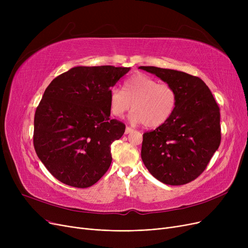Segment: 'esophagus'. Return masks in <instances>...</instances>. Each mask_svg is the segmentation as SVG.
Listing matches in <instances>:
<instances>
[{
  "label": "esophagus",
  "instance_id": "esophagus-1",
  "mask_svg": "<svg viewBox=\"0 0 248 248\" xmlns=\"http://www.w3.org/2000/svg\"><path fill=\"white\" fill-rule=\"evenodd\" d=\"M133 131H134V129H133L132 127L126 126V127H125V131H124V134H125V135H127V134H129V133L133 132Z\"/></svg>",
  "mask_w": 248,
  "mask_h": 248
}]
</instances>
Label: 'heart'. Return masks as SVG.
Wrapping results in <instances>:
<instances>
[{
  "label": "heart",
  "mask_w": 248,
  "mask_h": 248,
  "mask_svg": "<svg viewBox=\"0 0 248 248\" xmlns=\"http://www.w3.org/2000/svg\"><path fill=\"white\" fill-rule=\"evenodd\" d=\"M177 103V91L171 84L159 83L142 73L128 77L122 90L111 88L108 93V108L113 116L122 117L132 108L131 122L148 127L160 126L170 120Z\"/></svg>",
  "instance_id": "heart-1"
}]
</instances>
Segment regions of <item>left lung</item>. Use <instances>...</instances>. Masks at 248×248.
I'll return each mask as SVG.
<instances>
[{
	"mask_svg": "<svg viewBox=\"0 0 248 248\" xmlns=\"http://www.w3.org/2000/svg\"><path fill=\"white\" fill-rule=\"evenodd\" d=\"M171 84L177 108L170 120L142 136L141 160L167 185L179 186L205 170L221 141L220 109L210 89L197 76L155 66H140Z\"/></svg>",
	"mask_w": 248,
	"mask_h": 248,
	"instance_id": "1",
	"label": "left lung"
}]
</instances>
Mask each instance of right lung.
Wrapping results in <instances>:
<instances>
[{"label": "right lung", "instance_id": "right-lung-1", "mask_svg": "<svg viewBox=\"0 0 248 248\" xmlns=\"http://www.w3.org/2000/svg\"><path fill=\"white\" fill-rule=\"evenodd\" d=\"M129 67L76 66L54 78L35 112L38 158L57 180L87 188L107 173L125 125L110 120L108 93Z\"/></svg>", "mask_w": 248, "mask_h": 248}]
</instances>
